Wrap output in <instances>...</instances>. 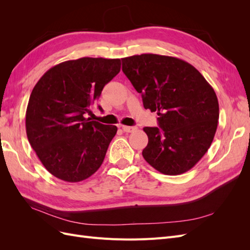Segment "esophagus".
<instances>
[{"mask_svg": "<svg viewBox=\"0 0 250 250\" xmlns=\"http://www.w3.org/2000/svg\"><path fill=\"white\" fill-rule=\"evenodd\" d=\"M122 129L125 132H133V131L138 129V127H135V126H122Z\"/></svg>", "mask_w": 250, "mask_h": 250, "instance_id": "obj_1", "label": "esophagus"}]
</instances>
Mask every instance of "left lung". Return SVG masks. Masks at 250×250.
Returning a JSON list of instances; mask_svg holds the SVG:
<instances>
[{
  "label": "left lung",
  "mask_w": 250,
  "mask_h": 250,
  "mask_svg": "<svg viewBox=\"0 0 250 250\" xmlns=\"http://www.w3.org/2000/svg\"><path fill=\"white\" fill-rule=\"evenodd\" d=\"M122 71L146 109L157 111L158 127H145V161L167 175L197 164L214 140L219 103L214 88L185 60L157 54L122 58Z\"/></svg>",
  "instance_id": "left-lung-1"
}]
</instances>
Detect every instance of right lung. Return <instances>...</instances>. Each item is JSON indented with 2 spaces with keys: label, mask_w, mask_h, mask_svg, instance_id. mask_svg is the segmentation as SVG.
Returning <instances> with one entry per match:
<instances>
[{
  "label": "right lung",
  "mask_w": 250,
  "mask_h": 250,
  "mask_svg": "<svg viewBox=\"0 0 250 250\" xmlns=\"http://www.w3.org/2000/svg\"><path fill=\"white\" fill-rule=\"evenodd\" d=\"M120 70V59L83 57L51 67L35 84L26 111V132L52 175L78 183L100 168L118 128L85 115Z\"/></svg>",
  "instance_id": "right-lung-1"
}]
</instances>
